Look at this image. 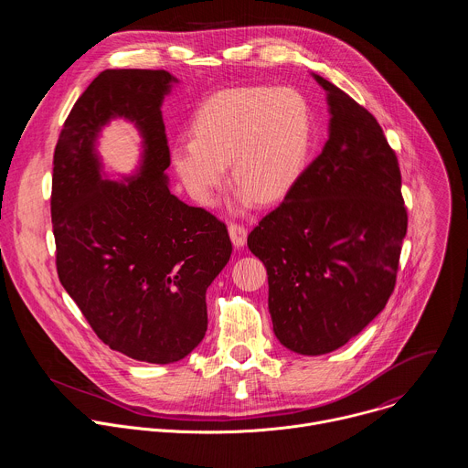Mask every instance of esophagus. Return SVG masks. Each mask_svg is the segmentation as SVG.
<instances>
[{"label":"esophagus","instance_id":"1","mask_svg":"<svg viewBox=\"0 0 468 468\" xmlns=\"http://www.w3.org/2000/svg\"><path fill=\"white\" fill-rule=\"evenodd\" d=\"M228 229H229V237H231V242L235 244V248H242L246 244L248 229L242 224H237V222H231L228 226Z\"/></svg>","mask_w":468,"mask_h":468}]
</instances>
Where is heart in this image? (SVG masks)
<instances>
[{"label": "heart", "instance_id": "obj_1", "mask_svg": "<svg viewBox=\"0 0 468 468\" xmlns=\"http://www.w3.org/2000/svg\"><path fill=\"white\" fill-rule=\"evenodd\" d=\"M194 139L172 146V165L202 206H213L231 176L240 183L237 204L255 197L276 202L302 176L313 143V118L305 98L292 89L237 87L213 94L192 118Z\"/></svg>", "mask_w": 468, "mask_h": 468}]
</instances>
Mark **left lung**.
<instances>
[{
	"instance_id": "left-lung-1",
	"label": "left lung",
	"mask_w": 468,
	"mask_h": 468,
	"mask_svg": "<svg viewBox=\"0 0 468 468\" xmlns=\"http://www.w3.org/2000/svg\"><path fill=\"white\" fill-rule=\"evenodd\" d=\"M314 80L327 92L329 139L248 235L269 274L276 337L302 356L341 348L383 311L408 233L402 174L381 125L339 87Z\"/></svg>"
}]
</instances>
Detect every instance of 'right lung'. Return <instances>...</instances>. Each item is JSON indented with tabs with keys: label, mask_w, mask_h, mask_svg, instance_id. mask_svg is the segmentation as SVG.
<instances>
[{
	"label": "right lung",
	"mask_w": 468,
	"mask_h": 468,
	"mask_svg": "<svg viewBox=\"0 0 468 468\" xmlns=\"http://www.w3.org/2000/svg\"><path fill=\"white\" fill-rule=\"evenodd\" d=\"M177 80L165 70H105L74 103L53 154L57 274L98 339L131 359L166 365L207 331L206 291L231 257L222 220L170 194L161 105ZM111 117L145 139L142 174L101 177L95 139Z\"/></svg>",
	"instance_id": "add662e5"
}]
</instances>
